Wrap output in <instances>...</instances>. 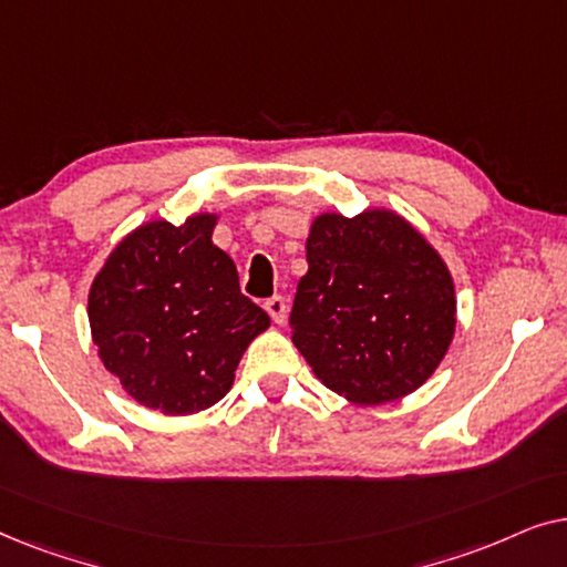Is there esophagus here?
Segmentation results:
<instances>
[{
    "mask_svg": "<svg viewBox=\"0 0 567 567\" xmlns=\"http://www.w3.org/2000/svg\"><path fill=\"white\" fill-rule=\"evenodd\" d=\"M266 312L270 315V320L284 324L286 322V312H289V305H286V299L281 293H276V297H270L266 301Z\"/></svg>",
    "mask_w": 567,
    "mask_h": 567,
    "instance_id": "obj_1",
    "label": "esophagus"
}]
</instances>
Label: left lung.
I'll return each mask as SVG.
<instances>
[{
	"mask_svg": "<svg viewBox=\"0 0 567 567\" xmlns=\"http://www.w3.org/2000/svg\"><path fill=\"white\" fill-rule=\"evenodd\" d=\"M289 317L291 340L332 392L363 405L405 398L454 336V281L392 212L317 216Z\"/></svg>",
	"mask_w": 567,
	"mask_h": 567,
	"instance_id": "obj_1",
	"label": "left lung"
}]
</instances>
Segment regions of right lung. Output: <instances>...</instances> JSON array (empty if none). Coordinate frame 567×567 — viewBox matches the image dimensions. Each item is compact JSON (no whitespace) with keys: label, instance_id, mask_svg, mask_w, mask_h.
<instances>
[{"label":"right lung","instance_id":"right-lung-1","mask_svg":"<svg viewBox=\"0 0 567 567\" xmlns=\"http://www.w3.org/2000/svg\"><path fill=\"white\" fill-rule=\"evenodd\" d=\"M216 219L152 221L111 252L90 289V328L105 369L131 398L165 415L212 408L229 392L245 348L268 328L239 291Z\"/></svg>","mask_w":567,"mask_h":567}]
</instances>
